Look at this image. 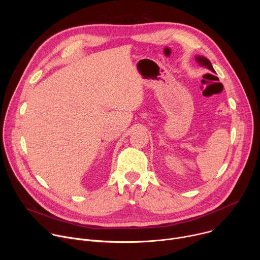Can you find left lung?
<instances>
[{
	"mask_svg": "<svg viewBox=\"0 0 260 260\" xmlns=\"http://www.w3.org/2000/svg\"><path fill=\"white\" fill-rule=\"evenodd\" d=\"M196 60H197V62H198L201 67L207 68V69H209L210 71H212L213 73H215V70L213 69L211 61H210L207 57H205V56H203V55H197V56H196Z\"/></svg>",
	"mask_w": 260,
	"mask_h": 260,
	"instance_id": "obj_1",
	"label": "left lung"
}]
</instances>
